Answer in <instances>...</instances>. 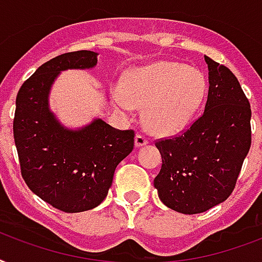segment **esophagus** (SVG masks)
I'll list each match as a JSON object with an SVG mask.
<instances>
[{
    "instance_id": "esophagus-1",
    "label": "esophagus",
    "mask_w": 262,
    "mask_h": 262,
    "mask_svg": "<svg viewBox=\"0 0 262 262\" xmlns=\"http://www.w3.org/2000/svg\"><path fill=\"white\" fill-rule=\"evenodd\" d=\"M146 143H149L147 138H145L143 135H141V134H137V137H135V146H137V147H141V146H145Z\"/></svg>"
}]
</instances>
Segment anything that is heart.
I'll list each match as a JSON object with an SVG mask.
<instances>
[{
	"instance_id": "heart-1",
	"label": "heart",
	"mask_w": 262,
	"mask_h": 262,
	"mask_svg": "<svg viewBox=\"0 0 262 262\" xmlns=\"http://www.w3.org/2000/svg\"><path fill=\"white\" fill-rule=\"evenodd\" d=\"M206 89V79L200 70L180 62L160 61L128 71L123 79V90L112 91V101L123 113L143 106L147 128L169 135L190 124L202 106Z\"/></svg>"
}]
</instances>
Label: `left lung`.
Listing matches in <instances>:
<instances>
[{
	"label": "left lung",
	"instance_id": "8db88e82",
	"mask_svg": "<svg viewBox=\"0 0 262 262\" xmlns=\"http://www.w3.org/2000/svg\"><path fill=\"white\" fill-rule=\"evenodd\" d=\"M209 91L202 116L179 137L156 142L163 165L154 179L161 202L195 214L222 204L234 190L251 145V109L238 79L205 56Z\"/></svg>",
	"mask_w": 262,
	"mask_h": 262
}]
</instances>
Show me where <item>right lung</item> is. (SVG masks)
<instances>
[{
    "label": "right lung",
    "instance_id": "obj_1",
    "mask_svg": "<svg viewBox=\"0 0 262 262\" xmlns=\"http://www.w3.org/2000/svg\"><path fill=\"white\" fill-rule=\"evenodd\" d=\"M98 53L79 50L45 62L16 97L13 137L24 182L56 209L78 213L108 195L115 169L134 149L133 129L94 119L82 128L62 125L49 106L54 80L67 70H91Z\"/></svg>",
    "mask_w": 262,
    "mask_h": 262
}]
</instances>
